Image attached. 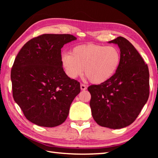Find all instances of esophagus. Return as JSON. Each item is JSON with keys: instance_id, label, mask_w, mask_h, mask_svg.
<instances>
[{"instance_id": "1", "label": "esophagus", "mask_w": 158, "mask_h": 158, "mask_svg": "<svg viewBox=\"0 0 158 158\" xmlns=\"http://www.w3.org/2000/svg\"><path fill=\"white\" fill-rule=\"evenodd\" d=\"M86 89H87L86 85H84V84H81V89L82 90H85Z\"/></svg>"}]
</instances>
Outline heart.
<instances>
[{
  "label": "heart",
  "instance_id": "obj_1",
  "mask_svg": "<svg viewBox=\"0 0 158 158\" xmlns=\"http://www.w3.org/2000/svg\"><path fill=\"white\" fill-rule=\"evenodd\" d=\"M121 63V52L112 45H77L72 49L70 53H63L61 56V64L69 78L76 79L85 71L90 81L96 84L110 79Z\"/></svg>",
  "mask_w": 158,
  "mask_h": 158
}]
</instances>
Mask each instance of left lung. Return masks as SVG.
Segmentation results:
<instances>
[{"instance_id":"8db88e82","label":"left lung","mask_w":158,"mask_h":158,"mask_svg":"<svg viewBox=\"0 0 158 158\" xmlns=\"http://www.w3.org/2000/svg\"><path fill=\"white\" fill-rule=\"evenodd\" d=\"M109 43L118 44L121 63L116 74L105 83L91 85L90 106L100 126L111 129L127 127L135 121L149 97V71L135 47L119 36Z\"/></svg>"}]
</instances>
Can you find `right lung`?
Here are the masks:
<instances>
[{"label":"right lung","instance_id":"1","mask_svg":"<svg viewBox=\"0 0 158 158\" xmlns=\"http://www.w3.org/2000/svg\"><path fill=\"white\" fill-rule=\"evenodd\" d=\"M69 34H43L23 45L11 69L12 95L29 121L42 127L62 124L80 84L65 74L61 48L75 40Z\"/></svg>","mask_w":158,"mask_h":158}]
</instances>
